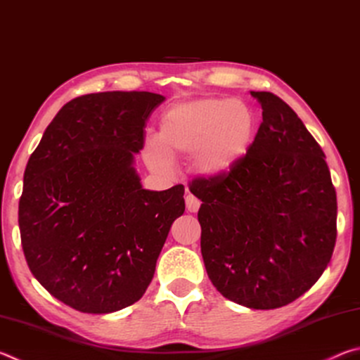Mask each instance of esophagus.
<instances>
[{
    "label": "esophagus",
    "instance_id": "obj_1",
    "mask_svg": "<svg viewBox=\"0 0 360 360\" xmlns=\"http://www.w3.org/2000/svg\"><path fill=\"white\" fill-rule=\"evenodd\" d=\"M200 205H202V203H200V200L195 197V195L188 193L186 197V206H187L188 212H197L200 210Z\"/></svg>",
    "mask_w": 360,
    "mask_h": 360
}]
</instances>
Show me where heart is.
<instances>
[{
  "label": "heart",
  "mask_w": 360,
  "mask_h": 360,
  "mask_svg": "<svg viewBox=\"0 0 360 360\" xmlns=\"http://www.w3.org/2000/svg\"><path fill=\"white\" fill-rule=\"evenodd\" d=\"M254 133L255 115L246 103L200 98L167 109L144 152L157 169L168 168L172 157L192 154L198 173L222 174L245 157Z\"/></svg>",
  "instance_id": "heart-1"
}]
</instances>
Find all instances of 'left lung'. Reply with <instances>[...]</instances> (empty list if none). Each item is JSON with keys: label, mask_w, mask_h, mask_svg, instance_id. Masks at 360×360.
Here are the masks:
<instances>
[{"label": "left lung", "mask_w": 360, "mask_h": 360, "mask_svg": "<svg viewBox=\"0 0 360 360\" xmlns=\"http://www.w3.org/2000/svg\"><path fill=\"white\" fill-rule=\"evenodd\" d=\"M262 124L233 168L188 184L202 200V255L214 288L252 309L297 300L337 241V193L326 155L288 103L251 92Z\"/></svg>", "instance_id": "1"}]
</instances>
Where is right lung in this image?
<instances>
[{"instance_id":"right-lung-1","label":"right lung","mask_w":360,"mask_h":360,"mask_svg":"<svg viewBox=\"0 0 360 360\" xmlns=\"http://www.w3.org/2000/svg\"><path fill=\"white\" fill-rule=\"evenodd\" d=\"M165 96H77L49 124L23 174L19 227L33 276L57 300L106 314L144 295L184 186L146 191L133 167Z\"/></svg>"}]
</instances>
